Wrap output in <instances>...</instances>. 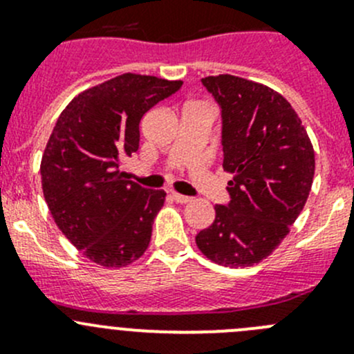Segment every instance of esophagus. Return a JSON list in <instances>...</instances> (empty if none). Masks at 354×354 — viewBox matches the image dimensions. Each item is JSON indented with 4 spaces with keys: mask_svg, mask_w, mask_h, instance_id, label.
I'll return each instance as SVG.
<instances>
[{
    "mask_svg": "<svg viewBox=\"0 0 354 354\" xmlns=\"http://www.w3.org/2000/svg\"><path fill=\"white\" fill-rule=\"evenodd\" d=\"M171 197H173L174 202H178V203L192 202V197H187V195H181V194H173V195H171Z\"/></svg>",
    "mask_w": 354,
    "mask_h": 354,
    "instance_id": "obj_1",
    "label": "esophagus"
}]
</instances>
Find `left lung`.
Wrapping results in <instances>:
<instances>
[{
  "label": "left lung",
  "instance_id": "left-lung-1",
  "mask_svg": "<svg viewBox=\"0 0 354 354\" xmlns=\"http://www.w3.org/2000/svg\"><path fill=\"white\" fill-rule=\"evenodd\" d=\"M221 108L223 167L233 173L230 203L195 236L200 252L224 267H250L286 238L305 207L315 152L296 111L279 92L234 75L202 78Z\"/></svg>",
  "mask_w": 354,
  "mask_h": 354
}]
</instances>
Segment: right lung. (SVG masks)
I'll return each mask as SVG.
<instances>
[{
    "label": "right lung",
    "mask_w": 354,
    "mask_h": 354,
    "mask_svg": "<svg viewBox=\"0 0 354 354\" xmlns=\"http://www.w3.org/2000/svg\"><path fill=\"white\" fill-rule=\"evenodd\" d=\"M181 80L123 73L63 109L41 160L49 212L71 245L102 267L140 259L166 194L124 180L120 160L138 151L142 116Z\"/></svg>",
    "instance_id": "1"
}]
</instances>
